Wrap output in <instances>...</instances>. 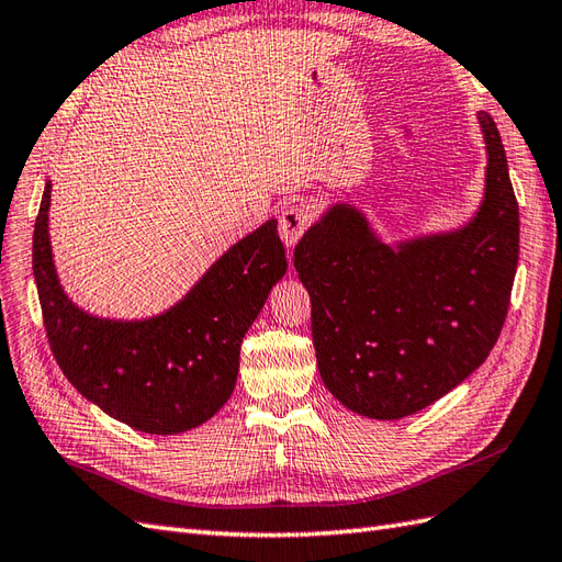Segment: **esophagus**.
I'll use <instances>...</instances> for the list:
<instances>
[{
    "instance_id": "esophagus-1",
    "label": "esophagus",
    "mask_w": 562,
    "mask_h": 562,
    "mask_svg": "<svg viewBox=\"0 0 562 562\" xmlns=\"http://www.w3.org/2000/svg\"><path fill=\"white\" fill-rule=\"evenodd\" d=\"M307 224H310V214L303 204H293V207H285L281 212L279 234H281V240L285 243V248H293V245L300 240V236L305 234Z\"/></svg>"
}]
</instances>
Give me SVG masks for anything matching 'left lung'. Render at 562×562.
<instances>
[{"instance_id": "8db88e82", "label": "left lung", "mask_w": 562, "mask_h": 562, "mask_svg": "<svg viewBox=\"0 0 562 562\" xmlns=\"http://www.w3.org/2000/svg\"><path fill=\"white\" fill-rule=\"evenodd\" d=\"M476 119L486 178L468 224L384 243L360 207L334 202L295 245L322 381L362 417L419 413L462 384L498 340L519 212L496 123L486 112Z\"/></svg>"}]
</instances>
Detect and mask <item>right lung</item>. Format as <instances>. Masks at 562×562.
I'll return each instance as SVG.
<instances>
[{"instance_id": "add662e5", "label": "right lung", "mask_w": 562, "mask_h": 562, "mask_svg": "<svg viewBox=\"0 0 562 562\" xmlns=\"http://www.w3.org/2000/svg\"><path fill=\"white\" fill-rule=\"evenodd\" d=\"M52 183L33 234V273L54 358L80 395L145 434H183L214 417L238 379L240 344L289 262L269 218L216 259L169 310L109 319L66 295L49 240Z\"/></svg>"}]
</instances>
